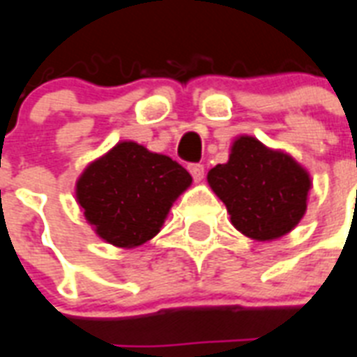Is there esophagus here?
<instances>
[{
    "label": "esophagus",
    "mask_w": 357,
    "mask_h": 357,
    "mask_svg": "<svg viewBox=\"0 0 357 357\" xmlns=\"http://www.w3.org/2000/svg\"><path fill=\"white\" fill-rule=\"evenodd\" d=\"M189 172L192 174V178L196 179V181H202L204 179V165H200V162H192V165H189Z\"/></svg>",
    "instance_id": "obj_1"
}]
</instances>
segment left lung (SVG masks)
I'll return each instance as SVG.
<instances>
[{
  "mask_svg": "<svg viewBox=\"0 0 357 357\" xmlns=\"http://www.w3.org/2000/svg\"><path fill=\"white\" fill-rule=\"evenodd\" d=\"M207 181L231 224L255 241L289 234L304 217L311 189L310 174L293 157L246 135L234 142L228 162L209 170Z\"/></svg>",
  "mask_w": 357,
  "mask_h": 357,
  "instance_id": "obj_1",
  "label": "left lung"
}]
</instances>
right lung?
<instances>
[{
	"instance_id": "right-lung-1",
	"label": "right lung",
	"mask_w": 357,
	"mask_h": 357,
	"mask_svg": "<svg viewBox=\"0 0 357 357\" xmlns=\"http://www.w3.org/2000/svg\"><path fill=\"white\" fill-rule=\"evenodd\" d=\"M190 183L179 162L126 140L85 168L75 198L103 241L135 248L159 234L176 198Z\"/></svg>"
}]
</instances>
